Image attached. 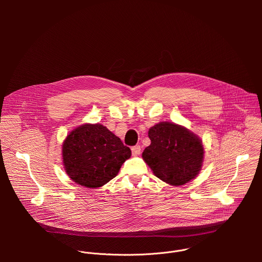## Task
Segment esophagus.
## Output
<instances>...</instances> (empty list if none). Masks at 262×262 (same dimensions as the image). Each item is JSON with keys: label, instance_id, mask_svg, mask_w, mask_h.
Here are the masks:
<instances>
[{"label": "esophagus", "instance_id": "34e87169", "mask_svg": "<svg viewBox=\"0 0 262 262\" xmlns=\"http://www.w3.org/2000/svg\"><path fill=\"white\" fill-rule=\"evenodd\" d=\"M132 152H133V156L134 157H137L141 154V147L139 145H136L134 147H132Z\"/></svg>", "mask_w": 262, "mask_h": 262}]
</instances>
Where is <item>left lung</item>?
<instances>
[{
  "label": "left lung",
  "mask_w": 262,
  "mask_h": 262,
  "mask_svg": "<svg viewBox=\"0 0 262 262\" xmlns=\"http://www.w3.org/2000/svg\"><path fill=\"white\" fill-rule=\"evenodd\" d=\"M151 143L142 154L154 174L171 185H183L201 171L204 146L200 137L174 122L162 121L148 130Z\"/></svg>",
  "instance_id": "8db88e82"
}]
</instances>
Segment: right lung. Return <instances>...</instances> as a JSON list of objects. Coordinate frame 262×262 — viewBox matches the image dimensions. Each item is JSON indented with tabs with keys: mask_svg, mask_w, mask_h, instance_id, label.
Segmentation results:
<instances>
[{
	"mask_svg": "<svg viewBox=\"0 0 262 262\" xmlns=\"http://www.w3.org/2000/svg\"><path fill=\"white\" fill-rule=\"evenodd\" d=\"M130 156V149L100 123L77 126L62 144L66 174L88 189L100 188L116 177Z\"/></svg>",
	"mask_w": 262,
	"mask_h": 262,
	"instance_id": "right-lung-1",
	"label": "right lung"
}]
</instances>
